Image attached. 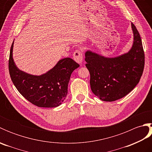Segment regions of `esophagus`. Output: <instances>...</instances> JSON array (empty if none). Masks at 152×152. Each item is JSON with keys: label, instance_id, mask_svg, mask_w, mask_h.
Listing matches in <instances>:
<instances>
[{"label": "esophagus", "instance_id": "34e87169", "mask_svg": "<svg viewBox=\"0 0 152 152\" xmlns=\"http://www.w3.org/2000/svg\"><path fill=\"white\" fill-rule=\"evenodd\" d=\"M73 58L76 63L81 64L83 61V53L79 50H77L73 53Z\"/></svg>", "mask_w": 152, "mask_h": 152}]
</instances>
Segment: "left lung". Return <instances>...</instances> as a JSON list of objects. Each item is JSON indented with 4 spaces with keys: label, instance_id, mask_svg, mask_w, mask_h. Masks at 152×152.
Listing matches in <instances>:
<instances>
[{
    "label": "left lung",
    "instance_id": "obj_1",
    "mask_svg": "<svg viewBox=\"0 0 152 152\" xmlns=\"http://www.w3.org/2000/svg\"><path fill=\"white\" fill-rule=\"evenodd\" d=\"M131 27L134 40L127 53L115 57H106L89 50L85 53L91 91L103 101H114L126 96L142 75L145 58L142 43L133 23Z\"/></svg>",
    "mask_w": 152,
    "mask_h": 152
}]
</instances>
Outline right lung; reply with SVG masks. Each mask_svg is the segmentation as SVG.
<instances>
[{"mask_svg":"<svg viewBox=\"0 0 152 152\" xmlns=\"http://www.w3.org/2000/svg\"><path fill=\"white\" fill-rule=\"evenodd\" d=\"M12 44L8 68L16 89L32 104L38 107L59 106L65 99L71 74L79 64L69 57L61 59L53 69L40 76L32 75L19 70L13 59Z\"/></svg>","mask_w":152,"mask_h":152,"instance_id":"obj_1","label":"right lung"}]
</instances>
